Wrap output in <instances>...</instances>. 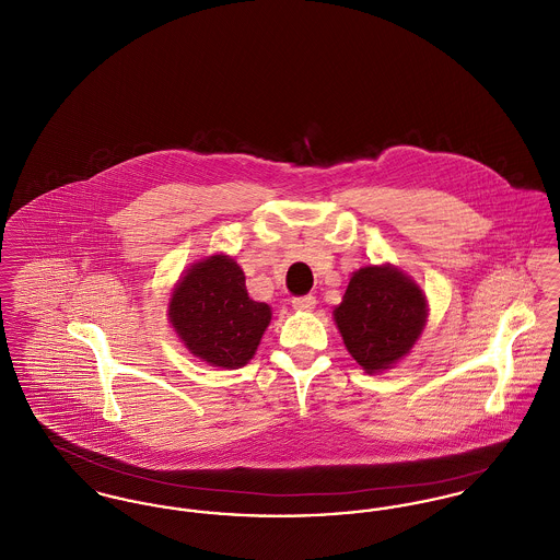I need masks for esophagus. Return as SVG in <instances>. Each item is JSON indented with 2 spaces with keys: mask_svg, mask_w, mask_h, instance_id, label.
<instances>
[{
  "mask_svg": "<svg viewBox=\"0 0 560 560\" xmlns=\"http://www.w3.org/2000/svg\"><path fill=\"white\" fill-rule=\"evenodd\" d=\"M315 296H294L292 299V306L294 308H299V311H311V308H315Z\"/></svg>",
  "mask_w": 560,
  "mask_h": 560,
  "instance_id": "obj_1",
  "label": "esophagus"
}]
</instances>
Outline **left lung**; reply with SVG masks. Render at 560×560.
Returning <instances> with one entry per match:
<instances>
[{"label": "left lung", "instance_id": "obj_1", "mask_svg": "<svg viewBox=\"0 0 560 560\" xmlns=\"http://www.w3.org/2000/svg\"><path fill=\"white\" fill-rule=\"evenodd\" d=\"M335 322L345 347L369 373L384 371L418 341L427 324L422 290L392 266H364L349 279Z\"/></svg>", "mask_w": 560, "mask_h": 560}]
</instances>
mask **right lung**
<instances>
[{"mask_svg": "<svg viewBox=\"0 0 560 560\" xmlns=\"http://www.w3.org/2000/svg\"><path fill=\"white\" fill-rule=\"evenodd\" d=\"M168 315L194 355L223 369L245 366L270 324V306L249 299L241 266L225 256L187 270L174 288Z\"/></svg>", "mask_w": 560, "mask_h": 560, "instance_id": "obj_1", "label": "right lung"}]
</instances>
